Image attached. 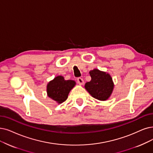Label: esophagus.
<instances>
[{
    "mask_svg": "<svg viewBox=\"0 0 153 153\" xmlns=\"http://www.w3.org/2000/svg\"><path fill=\"white\" fill-rule=\"evenodd\" d=\"M77 82H78V84L80 85H82L84 84V80H83L82 78H80V77L78 78H77Z\"/></svg>",
    "mask_w": 153,
    "mask_h": 153,
    "instance_id": "esophagus-1",
    "label": "esophagus"
}]
</instances>
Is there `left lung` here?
<instances>
[{"label": "left lung", "mask_w": 153, "mask_h": 153, "mask_svg": "<svg viewBox=\"0 0 153 153\" xmlns=\"http://www.w3.org/2000/svg\"><path fill=\"white\" fill-rule=\"evenodd\" d=\"M89 74L91 79L90 82L85 83V89L91 97L97 100L100 101L108 100L114 88L111 76L109 73L98 69L90 71Z\"/></svg>", "instance_id": "8db88e82"}]
</instances>
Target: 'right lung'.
I'll return each mask as SVG.
<instances>
[{"label": "right lung", "mask_w": 153, "mask_h": 153, "mask_svg": "<svg viewBox=\"0 0 153 153\" xmlns=\"http://www.w3.org/2000/svg\"><path fill=\"white\" fill-rule=\"evenodd\" d=\"M75 85L74 80H66L63 76H57L47 84V95L60 104L67 99L70 91Z\"/></svg>", "instance_id": "obj_1"}]
</instances>
